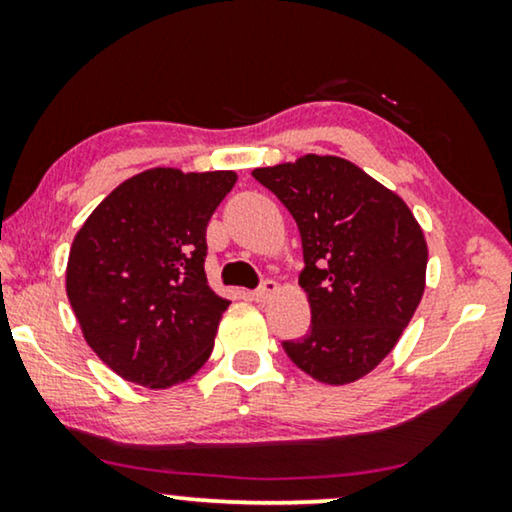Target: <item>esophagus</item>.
<instances>
[{
    "label": "esophagus",
    "instance_id": "34e87169",
    "mask_svg": "<svg viewBox=\"0 0 512 512\" xmlns=\"http://www.w3.org/2000/svg\"><path fill=\"white\" fill-rule=\"evenodd\" d=\"M277 289H279L277 282H272V279H263L261 286L254 291V300H258V303H265L270 296H275Z\"/></svg>",
    "mask_w": 512,
    "mask_h": 512
}]
</instances>
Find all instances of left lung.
I'll return each instance as SVG.
<instances>
[{
	"instance_id": "1",
	"label": "left lung",
	"mask_w": 512,
	"mask_h": 512,
	"mask_svg": "<svg viewBox=\"0 0 512 512\" xmlns=\"http://www.w3.org/2000/svg\"><path fill=\"white\" fill-rule=\"evenodd\" d=\"M251 174L289 209L303 242L312 326L282 342L286 356L319 382H356L394 349L422 300V228L394 191L345 158L310 153Z\"/></svg>"
}]
</instances>
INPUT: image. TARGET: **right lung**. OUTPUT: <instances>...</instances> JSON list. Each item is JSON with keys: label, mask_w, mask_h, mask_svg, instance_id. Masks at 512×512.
I'll list each match as a JSON object with an SVG mask.
<instances>
[{"label": "right lung", "mask_w": 512, "mask_h": 512, "mask_svg": "<svg viewBox=\"0 0 512 512\" xmlns=\"http://www.w3.org/2000/svg\"><path fill=\"white\" fill-rule=\"evenodd\" d=\"M235 181L153 167L114 188L76 233L67 298L90 349L123 380L167 389L212 354L230 300L207 284V223Z\"/></svg>", "instance_id": "right-lung-1"}]
</instances>
